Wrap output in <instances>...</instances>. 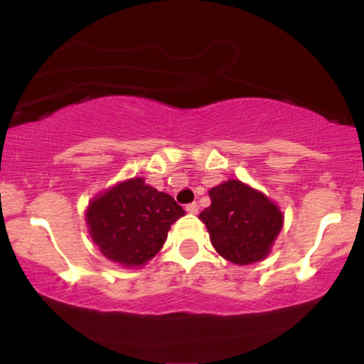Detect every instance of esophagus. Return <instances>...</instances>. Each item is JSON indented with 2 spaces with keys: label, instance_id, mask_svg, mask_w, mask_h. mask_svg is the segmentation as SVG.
I'll use <instances>...</instances> for the list:
<instances>
[{
  "label": "esophagus",
  "instance_id": "esophagus-1",
  "mask_svg": "<svg viewBox=\"0 0 364 364\" xmlns=\"http://www.w3.org/2000/svg\"><path fill=\"white\" fill-rule=\"evenodd\" d=\"M186 212L188 214H198V205L196 203H188Z\"/></svg>",
  "mask_w": 364,
  "mask_h": 364
}]
</instances>
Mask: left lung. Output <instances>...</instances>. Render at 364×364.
Instances as JSON below:
<instances>
[{
    "label": "left lung",
    "mask_w": 364,
    "mask_h": 364,
    "mask_svg": "<svg viewBox=\"0 0 364 364\" xmlns=\"http://www.w3.org/2000/svg\"><path fill=\"white\" fill-rule=\"evenodd\" d=\"M210 207L198 217L220 257L237 265L260 262L282 229V212L260 191L229 179L210 191Z\"/></svg>",
    "instance_id": "8db88e82"
}]
</instances>
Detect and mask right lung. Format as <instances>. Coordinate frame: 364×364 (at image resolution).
Returning <instances> with one entry per match:
<instances>
[{
	"label": "right lung",
	"instance_id": "right-lung-1",
	"mask_svg": "<svg viewBox=\"0 0 364 364\" xmlns=\"http://www.w3.org/2000/svg\"><path fill=\"white\" fill-rule=\"evenodd\" d=\"M181 215L185 210L173 196L145 185L144 178H133L92 200L87 225L104 257L124 267H140L156 257L171 224Z\"/></svg>",
	"mask_w": 364,
	"mask_h": 364
}]
</instances>
